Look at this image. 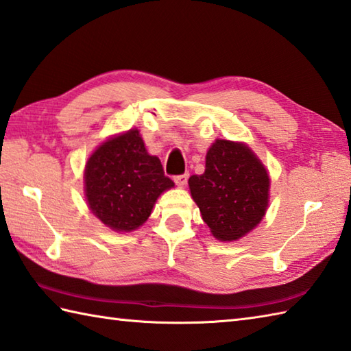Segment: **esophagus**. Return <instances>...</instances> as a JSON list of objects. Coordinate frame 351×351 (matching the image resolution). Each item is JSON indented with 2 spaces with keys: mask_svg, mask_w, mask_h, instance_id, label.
Listing matches in <instances>:
<instances>
[{
  "mask_svg": "<svg viewBox=\"0 0 351 351\" xmlns=\"http://www.w3.org/2000/svg\"><path fill=\"white\" fill-rule=\"evenodd\" d=\"M175 180V184L178 185V187H184L185 184H187V180H189V173H184V175H178L173 178Z\"/></svg>",
  "mask_w": 351,
  "mask_h": 351,
  "instance_id": "obj_1",
  "label": "esophagus"
}]
</instances>
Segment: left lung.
I'll list each match as a JSON object with an SVG mask.
<instances>
[{
    "instance_id": "left-lung-1",
    "label": "left lung",
    "mask_w": 351,
    "mask_h": 351,
    "mask_svg": "<svg viewBox=\"0 0 351 351\" xmlns=\"http://www.w3.org/2000/svg\"><path fill=\"white\" fill-rule=\"evenodd\" d=\"M204 222L219 240H237L265 216L269 176L245 144L216 140L202 175L189 180Z\"/></svg>"
}]
</instances>
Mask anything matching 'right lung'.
<instances>
[{
    "label": "right lung",
    "mask_w": 351,
    "mask_h": 351,
    "mask_svg": "<svg viewBox=\"0 0 351 351\" xmlns=\"http://www.w3.org/2000/svg\"><path fill=\"white\" fill-rule=\"evenodd\" d=\"M161 161L147 154L136 129L108 140L89 158L85 193L89 208L115 231H132L147 221L164 190L173 187Z\"/></svg>",
    "instance_id": "add662e5"
}]
</instances>
